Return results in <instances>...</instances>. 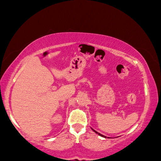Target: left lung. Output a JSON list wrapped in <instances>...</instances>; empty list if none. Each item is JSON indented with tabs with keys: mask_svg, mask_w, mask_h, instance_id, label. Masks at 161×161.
Here are the masks:
<instances>
[{
	"mask_svg": "<svg viewBox=\"0 0 161 161\" xmlns=\"http://www.w3.org/2000/svg\"><path fill=\"white\" fill-rule=\"evenodd\" d=\"M91 129H92V128H91ZM92 130H94V132H95V133H96V134H98V135H99V136H102V137H105V138H106V136H103V134H100V133L97 132V131H96V130H94V129H92Z\"/></svg>",
	"mask_w": 161,
	"mask_h": 161,
	"instance_id": "left-lung-1",
	"label": "left lung"
}]
</instances>
